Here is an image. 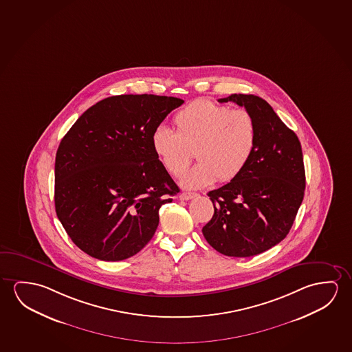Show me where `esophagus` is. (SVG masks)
Listing matches in <instances>:
<instances>
[{"label": "esophagus", "instance_id": "34e87169", "mask_svg": "<svg viewBox=\"0 0 352 352\" xmlns=\"http://www.w3.org/2000/svg\"><path fill=\"white\" fill-rule=\"evenodd\" d=\"M195 196H197V194H195V192H183V194H180V200H191V199L195 197Z\"/></svg>", "mask_w": 352, "mask_h": 352}]
</instances>
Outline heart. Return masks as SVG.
<instances>
[{"label": "heart", "instance_id": "obj_1", "mask_svg": "<svg viewBox=\"0 0 352 352\" xmlns=\"http://www.w3.org/2000/svg\"><path fill=\"white\" fill-rule=\"evenodd\" d=\"M173 123L175 133L164 126L153 131L152 148L174 177L184 172L195 151L199 162L182 177L185 188H204L216 179L230 182L254 155L257 128L246 109L196 100L174 116Z\"/></svg>", "mask_w": 352, "mask_h": 352}]
</instances>
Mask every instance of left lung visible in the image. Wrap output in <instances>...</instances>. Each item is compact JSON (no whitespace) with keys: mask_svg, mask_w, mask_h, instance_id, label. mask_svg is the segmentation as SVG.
Instances as JSON below:
<instances>
[{"mask_svg":"<svg viewBox=\"0 0 352 352\" xmlns=\"http://www.w3.org/2000/svg\"><path fill=\"white\" fill-rule=\"evenodd\" d=\"M218 101H233L252 114L257 144L243 172L207 194L214 213L202 233L221 254L251 257L276 246L292 229L306 186L302 150L263 98L233 94Z\"/></svg>","mask_w":352,"mask_h":352,"instance_id":"8db88e82","label":"left lung"}]
</instances>
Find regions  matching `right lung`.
Here are the masks:
<instances>
[{
	"label": "right lung",
	"instance_id": "1",
	"mask_svg": "<svg viewBox=\"0 0 352 352\" xmlns=\"http://www.w3.org/2000/svg\"><path fill=\"white\" fill-rule=\"evenodd\" d=\"M182 98L118 95L81 114L60 141L54 207L72 241L101 261L146 246L161 206L179 188L152 148V134Z\"/></svg>",
	"mask_w": 352,
	"mask_h": 352
}]
</instances>
